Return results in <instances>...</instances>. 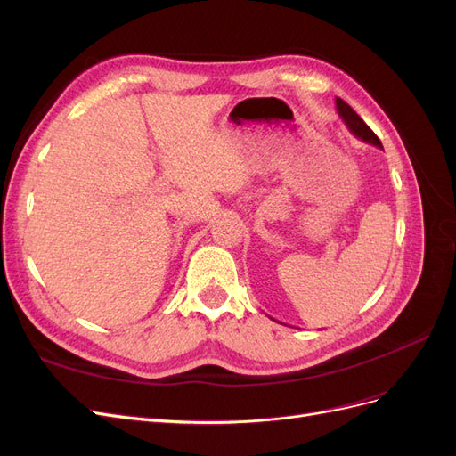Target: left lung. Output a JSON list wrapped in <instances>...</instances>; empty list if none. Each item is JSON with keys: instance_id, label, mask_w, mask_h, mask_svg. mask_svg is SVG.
Masks as SVG:
<instances>
[{"instance_id": "1", "label": "left lung", "mask_w": 456, "mask_h": 456, "mask_svg": "<svg viewBox=\"0 0 456 456\" xmlns=\"http://www.w3.org/2000/svg\"><path fill=\"white\" fill-rule=\"evenodd\" d=\"M337 112H338V116L342 118V121L346 123V127L350 129V133L355 134L357 139H362L363 142H369V144H372V146L382 148V144H380V141H379V136H377L375 133H372V131L369 129L367 123L354 112L352 106H348L342 99H338V96H337Z\"/></svg>"}]
</instances>
